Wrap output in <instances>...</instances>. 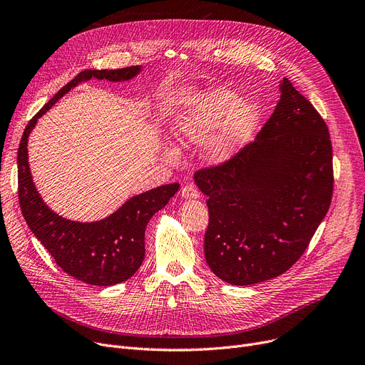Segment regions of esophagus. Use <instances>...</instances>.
<instances>
[{
    "label": "esophagus",
    "mask_w": 365,
    "mask_h": 365,
    "mask_svg": "<svg viewBox=\"0 0 365 365\" xmlns=\"http://www.w3.org/2000/svg\"><path fill=\"white\" fill-rule=\"evenodd\" d=\"M180 194H182V197L183 198H189V200H197V198H200V190L194 186V185H186V186H183L182 187V190H180Z\"/></svg>",
    "instance_id": "esophagus-1"
}]
</instances>
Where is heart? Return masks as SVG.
<instances>
[{"label":"heart","mask_w":365,"mask_h":365,"mask_svg":"<svg viewBox=\"0 0 365 365\" xmlns=\"http://www.w3.org/2000/svg\"><path fill=\"white\" fill-rule=\"evenodd\" d=\"M260 109L252 99H240L227 87H215L189 101L176 117L175 136L183 145H201L216 130L207 143L205 157L212 164L231 160L247 143L259 121ZM168 161L178 158V149L164 146Z\"/></svg>","instance_id":"b5f03b06"}]
</instances>
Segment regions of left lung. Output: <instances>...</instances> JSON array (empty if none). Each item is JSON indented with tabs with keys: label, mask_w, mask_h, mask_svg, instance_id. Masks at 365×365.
<instances>
[{
	"label": "left lung",
	"mask_w": 365,
	"mask_h": 365,
	"mask_svg": "<svg viewBox=\"0 0 365 365\" xmlns=\"http://www.w3.org/2000/svg\"><path fill=\"white\" fill-rule=\"evenodd\" d=\"M255 142L231 160L198 170L207 195L205 260L232 285L272 279L300 259L329 212L333 149L327 124L293 84Z\"/></svg>",
	"instance_id": "8db88e82"
}]
</instances>
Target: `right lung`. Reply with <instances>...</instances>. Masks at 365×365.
I'll use <instances>...</instances> for the list:
<instances>
[{
    "label": "right lung",
    "mask_w": 365,
    "mask_h": 365,
    "mask_svg": "<svg viewBox=\"0 0 365 365\" xmlns=\"http://www.w3.org/2000/svg\"><path fill=\"white\" fill-rule=\"evenodd\" d=\"M140 71L142 66H128L80 72L28 123L17 150L19 204L29 229L62 271L91 285L120 284L139 269L145 257L146 225L178 192L179 183L163 185L134 195L102 220L73 222L56 215L38 194L28 163V138L38 118L80 83L91 78L112 83L128 81Z\"/></svg>",
    "instance_id": "add662e5"
}]
</instances>
